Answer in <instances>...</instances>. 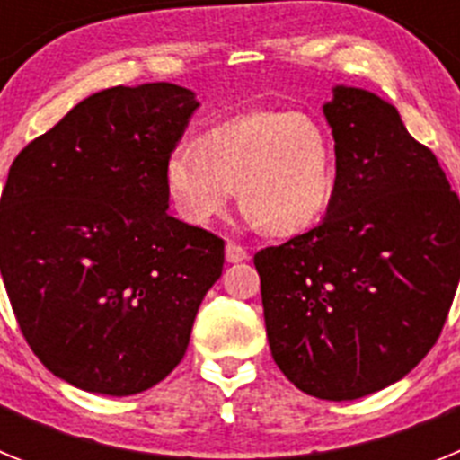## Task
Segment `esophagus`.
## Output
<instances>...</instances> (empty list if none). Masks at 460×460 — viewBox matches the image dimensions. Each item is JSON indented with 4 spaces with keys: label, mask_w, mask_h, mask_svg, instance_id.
<instances>
[{
    "label": "esophagus",
    "mask_w": 460,
    "mask_h": 460,
    "mask_svg": "<svg viewBox=\"0 0 460 460\" xmlns=\"http://www.w3.org/2000/svg\"><path fill=\"white\" fill-rule=\"evenodd\" d=\"M226 260L227 262H243V260H249V251L239 246L234 242L226 243Z\"/></svg>",
    "instance_id": "1"
}]
</instances>
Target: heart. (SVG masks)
<instances>
[{
    "label": "heart",
    "mask_w": 460,
    "mask_h": 460,
    "mask_svg": "<svg viewBox=\"0 0 460 460\" xmlns=\"http://www.w3.org/2000/svg\"><path fill=\"white\" fill-rule=\"evenodd\" d=\"M334 142L306 112L251 110L181 140L164 161V184L184 221L205 226L226 211L234 189L251 221L270 234L299 233L334 193Z\"/></svg>",
    "instance_id": "obj_1"
}]
</instances>
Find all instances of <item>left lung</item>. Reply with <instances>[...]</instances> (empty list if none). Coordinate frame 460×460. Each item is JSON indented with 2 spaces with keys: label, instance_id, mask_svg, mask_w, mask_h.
I'll return each mask as SVG.
<instances>
[{
  "label": "left lung",
  "instance_id": "1",
  "mask_svg": "<svg viewBox=\"0 0 460 460\" xmlns=\"http://www.w3.org/2000/svg\"><path fill=\"white\" fill-rule=\"evenodd\" d=\"M323 112L336 152L327 214L253 262L276 367L311 396L352 401L436 345L460 279V200L392 103L339 84Z\"/></svg>",
  "mask_w": 460,
  "mask_h": 460
}]
</instances>
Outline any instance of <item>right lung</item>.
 <instances>
[{
    "instance_id": "1",
    "label": "right lung",
    "mask_w": 460,
    "mask_h": 460,
    "mask_svg": "<svg viewBox=\"0 0 460 460\" xmlns=\"http://www.w3.org/2000/svg\"><path fill=\"white\" fill-rule=\"evenodd\" d=\"M170 83L110 87L15 156L0 271L20 332L57 377L131 396L189 348L223 239L168 214L164 161L198 108Z\"/></svg>"
}]
</instances>
